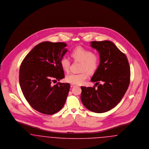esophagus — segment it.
Segmentation results:
<instances>
[{"instance_id":"obj_1","label":"esophagus","mask_w":149,"mask_h":149,"mask_svg":"<svg viewBox=\"0 0 149 149\" xmlns=\"http://www.w3.org/2000/svg\"><path fill=\"white\" fill-rule=\"evenodd\" d=\"M75 86H76L75 84H71V87H74Z\"/></svg>"}]
</instances>
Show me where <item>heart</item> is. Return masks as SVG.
I'll list each match as a JSON object with an SVG mask.
<instances>
[{
  "label": "heart",
  "instance_id": "obj_1",
  "mask_svg": "<svg viewBox=\"0 0 149 149\" xmlns=\"http://www.w3.org/2000/svg\"><path fill=\"white\" fill-rule=\"evenodd\" d=\"M70 56L74 61L81 62L79 73H71L65 77L66 82L73 84H81L88 77V72L92 73L96 71L100 63L98 56L93 54L90 50L82 47H77L72 51ZM60 63L62 68L67 71L69 69L70 62L68 58L63 57L61 59Z\"/></svg>",
  "mask_w": 149,
  "mask_h": 149
}]
</instances>
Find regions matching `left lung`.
I'll list each match as a JSON object with an SVG mask.
<instances>
[{
	"label": "left lung",
	"instance_id": "1",
	"mask_svg": "<svg viewBox=\"0 0 149 149\" xmlns=\"http://www.w3.org/2000/svg\"><path fill=\"white\" fill-rule=\"evenodd\" d=\"M91 46L100 58L91 79L97 87L82 86L81 100L88 110L104 113L114 108L125 94L130 84V68L126 55L111 41H92Z\"/></svg>",
	"mask_w": 149,
	"mask_h": 149
}]
</instances>
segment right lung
<instances>
[{"label":"right lung","mask_w":149,"mask_h":149,"mask_svg":"<svg viewBox=\"0 0 149 149\" xmlns=\"http://www.w3.org/2000/svg\"><path fill=\"white\" fill-rule=\"evenodd\" d=\"M63 42H43L35 46L22 61L19 84L26 100L34 110L46 115L57 113L64 106L70 84L57 82L65 78L60 63L68 49Z\"/></svg>","instance_id":"1"}]
</instances>
